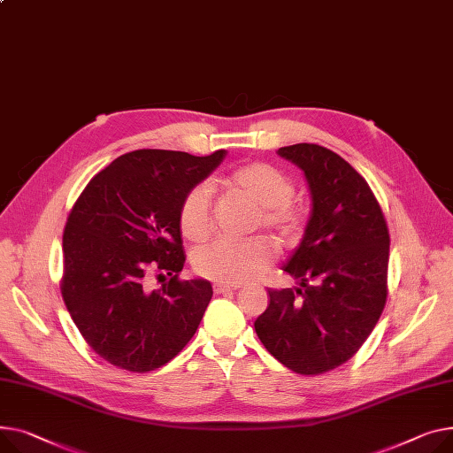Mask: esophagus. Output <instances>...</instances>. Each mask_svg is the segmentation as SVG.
<instances>
[{"label": "esophagus", "instance_id": "1", "mask_svg": "<svg viewBox=\"0 0 453 453\" xmlns=\"http://www.w3.org/2000/svg\"><path fill=\"white\" fill-rule=\"evenodd\" d=\"M238 288H240V284H226V282H217V284H213V289H215L217 295L227 293V291H234V289H238Z\"/></svg>", "mask_w": 453, "mask_h": 453}]
</instances>
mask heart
Here are the masks:
<instances>
[{
  "instance_id": "b5f03b06",
  "label": "heart",
  "mask_w": 453,
  "mask_h": 453,
  "mask_svg": "<svg viewBox=\"0 0 453 453\" xmlns=\"http://www.w3.org/2000/svg\"><path fill=\"white\" fill-rule=\"evenodd\" d=\"M226 186L260 205V224L275 233L282 242H295L306 227V213L289 200L295 182L279 167L253 162L234 169ZM211 193L207 186H193L180 202L178 226L189 242H202L211 233ZM275 260V248L269 240L255 236L242 242L215 240L200 248L193 257L200 277L226 284H240L258 277Z\"/></svg>"
}]
</instances>
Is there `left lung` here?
<instances>
[{
    "mask_svg": "<svg viewBox=\"0 0 453 453\" xmlns=\"http://www.w3.org/2000/svg\"><path fill=\"white\" fill-rule=\"evenodd\" d=\"M277 153L304 171L313 209L284 265L300 288L267 289L255 331L286 368L320 375L360 349L386 306L389 231L366 180L334 150L295 143Z\"/></svg>",
    "mask_w": 453,
    "mask_h": 453,
    "instance_id": "8db88e82",
    "label": "left lung"
}]
</instances>
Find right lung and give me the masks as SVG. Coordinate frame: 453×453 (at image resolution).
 <instances>
[{
  "mask_svg": "<svg viewBox=\"0 0 453 453\" xmlns=\"http://www.w3.org/2000/svg\"><path fill=\"white\" fill-rule=\"evenodd\" d=\"M226 150L193 157L138 149L90 178L64 231V303L81 337L109 365L153 372L191 341L213 288L182 280L178 209ZM155 276L165 284L150 292Z\"/></svg>",
  "mask_w": 453,
  "mask_h": 453,
  "instance_id": "right-lung-1",
  "label": "right lung"
}]
</instances>
